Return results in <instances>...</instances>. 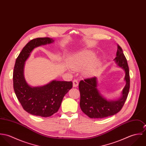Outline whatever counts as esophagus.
Wrapping results in <instances>:
<instances>
[{
	"label": "esophagus",
	"mask_w": 146,
	"mask_h": 146,
	"mask_svg": "<svg viewBox=\"0 0 146 146\" xmlns=\"http://www.w3.org/2000/svg\"><path fill=\"white\" fill-rule=\"evenodd\" d=\"M78 85H79L78 81L77 80H76V79L74 80V81H73V87L76 88V87H78Z\"/></svg>",
	"instance_id": "esophagus-1"
}]
</instances>
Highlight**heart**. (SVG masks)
I'll return each mask as SVG.
<instances>
[{
	"label": "heart",
	"mask_w": 146,
	"mask_h": 146,
	"mask_svg": "<svg viewBox=\"0 0 146 146\" xmlns=\"http://www.w3.org/2000/svg\"><path fill=\"white\" fill-rule=\"evenodd\" d=\"M95 56V53L91 50L81 52L70 58V66L74 70H81L84 68L83 72L86 76H94L98 71L99 61L97 60L93 62H90L93 61Z\"/></svg>",
	"instance_id": "heart-1"
}]
</instances>
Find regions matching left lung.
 I'll use <instances>...</instances> for the list:
<instances>
[{
	"instance_id": "1",
	"label": "left lung",
	"mask_w": 146,
	"mask_h": 146,
	"mask_svg": "<svg viewBox=\"0 0 146 146\" xmlns=\"http://www.w3.org/2000/svg\"><path fill=\"white\" fill-rule=\"evenodd\" d=\"M116 65L125 71V87L117 100H108L97 88V78L93 77L81 80L79 84L80 93V106L84 113L90 118H104L119 112L123 107L130 88L129 67L123 49L117 45L116 57L113 60Z\"/></svg>"
}]
</instances>
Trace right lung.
<instances>
[{
    "label": "right lung",
    "instance_id": "right-lung-1",
    "mask_svg": "<svg viewBox=\"0 0 146 146\" xmlns=\"http://www.w3.org/2000/svg\"><path fill=\"white\" fill-rule=\"evenodd\" d=\"M50 38L31 40L22 49L16 60L13 80V88L23 108L28 113L41 117H49L59 110L65 94L72 87V82L52 80L40 86H31L24 76L25 63L36 47L54 42Z\"/></svg>",
    "mask_w": 146,
    "mask_h": 146
}]
</instances>
